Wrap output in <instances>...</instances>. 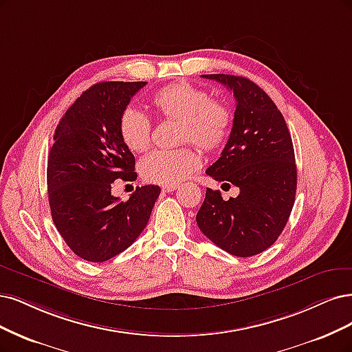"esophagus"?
Wrapping results in <instances>:
<instances>
[{
  "label": "esophagus",
  "instance_id": "1",
  "mask_svg": "<svg viewBox=\"0 0 352 352\" xmlns=\"http://www.w3.org/2000/svg\"><path fill=\"white\" fill-rule=\"evenodd\" d=\"M179 188V185H164L162 189L163 192H172V190H176Z\"/></svg>",
  "mask_w": 352,
  "mask_h": 352
}]
</instances>
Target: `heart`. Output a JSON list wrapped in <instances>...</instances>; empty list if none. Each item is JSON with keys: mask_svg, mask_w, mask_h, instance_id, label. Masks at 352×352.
<instances>
[{"mask_svg": "<svg viewBox=\"0 0 352 352\" xmlns=\"http://www.w3.org/2000/svg\"><path fill=\"white\" fill-rule=\"evenodd\" d=\"M151 103L162 119L179 122V144H193L205 153H214L223 147L232 132V107L211 99L207 90L192 82L168 84L153 96ZM119 134L132 153L147 151L153 144V125L148 116L134 107L120 115ZM199 164L195 148L182 147L147 155L140 164V172L151 184L177 185Z\"/></svg>", "mask_w": 352, "mask_h": 352, "instance_id": "b5f03b06", "label": "heart"}]
</instances>
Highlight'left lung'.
I'll return each mask as SVG.
<instances>
[{"label": "left lung", "mask_w": 352, "mask_h": 352, "mask_svg": "<svg viewBox=\"0 0 352 352\" xmlns=\"http://www.w3.org/2000/svg\"><path fill=\"white\" fill-rule=\"evenodd\" d=\"M202 77L224 84L236 99L232 132L207 175L239 188V195L224 201L220 190L208 188L197 224L230 254L254 256L275 243L293 210L297 167L292 135L283 113L253 81L228 74Z\"/></svg>", "instance_id": "left-lung-1"}]
</instances>
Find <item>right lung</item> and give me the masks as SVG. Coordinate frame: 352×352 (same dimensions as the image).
I'll list each match as a JSON object with an SVG mask.
<instances>
[{
  "mask_svg": "<svg viewBox=\"0 0 352 352\" xmlns=\"http://www.w3.org/2000/svg\"><path fill=\"white\" fill-rule=\"evenodd\" d=\"M144 81H103L84 91L60 118L47 159L52 220L68 248L89 262L128 249L147 226L160 186L137 188L124 202L116 179L134 180L135 157L119 134V119Z\"/></svg>",
  "mask_w": 352,
  "mask_h": 352,
  "instance_id": "obj_1",
  "label": "right lung"
}]
</instances>
